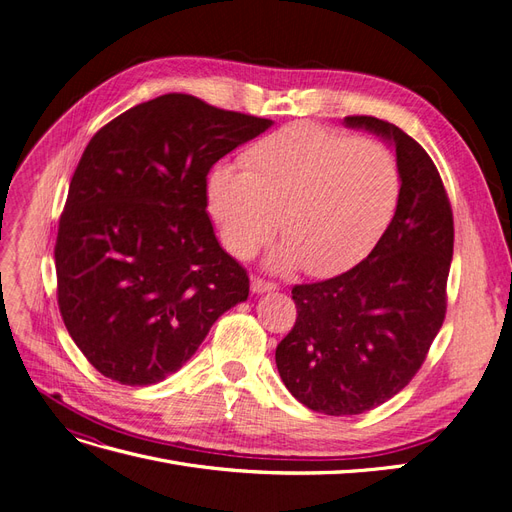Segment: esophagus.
Here are the masks:
<instances>
[{"label":"esophagus","mask_w":512,"mask_h":512,"mask_svg":"<svg viewBox=\"0 0 512 512\" xmlns=\"http://www.w3.org/2000/svg\"><path fill=\"white\" fill-rule=\"evenodd\" d=\"M271 290H277L275 282H267V280H262V277H252V292L262 294V292H271Z\"/></svg>","instance_id":"1"}]
</instances>
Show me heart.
<instances>
[{"instance_id":"heart-1","label":"heart","mask_w":512,"mask_h":512,"mask_svg":"<svg viewBox=\"0 0 512 512\" xmlns=\"http://www.w3.org/2000/svg\"><path fill=\"white\" fill-rule=\"evenodd\" d=\"M243 170L213 168L209 213L226 250L252 258L277 232L286 241L280 267L337 275L361 262L397 209L401 170L376 138L292 121L243 153Z\"/></svg>"}]
</instances>
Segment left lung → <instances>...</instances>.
<instances>
[{
  "mask_svg": "<svg viewBox=\"0 0 512 512\" xmlns=\"http://www.w3.org/2000/svg\"><path fill=\"white\" fill-rule=\"evenodd\" d=\"M395 145L401 192L389 228L365 260L316 284H297V320L275 348L277 371L303 406L363 414L416 376L446 316L453 209L429 153L389 121L350 115Z\"/></svg>",
  "mask_w": 512,
  "mask_h": 512,
  "instance_id": "1",
  "label": "left lung"
}]
</instances>
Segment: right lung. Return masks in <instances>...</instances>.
Here are the masks:
<instances>
[{"label":"right lung","mask_w":512,"mask_h":512,"mask_svg":"<svg viewBox=\"0 0 512 512\" xmlns=\"http://www.w3.org/2000/svg\"><path fill=\"white\" fill-rule=\"evenodd\" d=\"M271 119L188 94L138 104L100 128L61 211L57 305L102 376L147 386L177 371L250 277L207 213V175Z\"/></svg>","instance_id":"obj_1"}]
</instances>
